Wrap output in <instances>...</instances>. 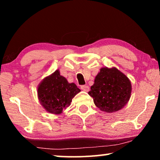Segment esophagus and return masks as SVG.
I'll list each match as a JSON object with an SVG mask.
<instances>
[{"instance_id": "obj_1", "label": "esophagus", "mask_w": 160, "mask_h": 160, "mask_svg": "<svg viewBox=\"0 0 160 160\" xmlns=\"http://www.w3.org/2000/svg\"><path fill=\"white\" fill-rule=\"evenodd\" d=\"M80 88L82 89V90H84V91H85V92H88L89 91V90H90V88H89V86L88 85H81L80 86Z\"/></svg>"}]
</instances>
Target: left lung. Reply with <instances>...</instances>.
<instances>
[{
	"instance_id": "left-lung-1",
	"label": "left lung",
	"mask_w": 160,
	"mask_h": 160,
	"mask_svg": "<svg viewBox=\"0 0 160 160\" xmlns=\"http://www.w3.org/2000/svg\"><path fill=\"white\" fill-rule=\"evenodd\" d=\"M89 95L100 110L112 113L125 106L131 97V84L118 69L102 68L95 78Z\"/></svg>"
}]
</instances>
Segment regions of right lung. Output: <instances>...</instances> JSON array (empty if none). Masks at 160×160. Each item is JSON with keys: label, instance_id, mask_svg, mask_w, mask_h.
<instances>
[{"label": "right lung", "instance_id": "add662e5", "mask_svg": "<svg viewBox=\"0 0 160 160\" xmlns=\"http://www.w3.org/2000/svg\"><path fill=\"white\" fill-rule=\"evenodd\" d=\"M80 92L75 83H68L57 70L42 81L37 93L42 105L48 112L60 114Z\"/></svg>", "mask_w": 160, "mask_h": 160}]
</instances>
